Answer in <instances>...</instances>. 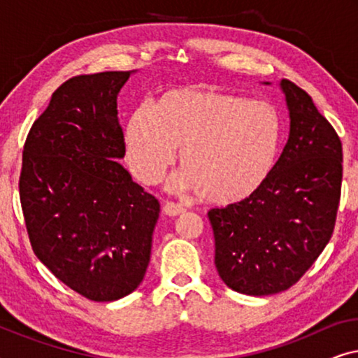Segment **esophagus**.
<instances>
[{"label": "esophagus", "instance_id": "1", "mask_svg": "<svg viewBox=\"0 0 358 358\" xmlns=\"http://www.w3.org/2000/svg\"><path fill=\"white\" fill-rule=\"evenodd\" d=\"M163 212L166 215H169V217H176V215H180L185 212L184 205L180 203H176V202H164L163 205Z\"/></svg>", "mask_w": 358, "mask_h": 358}]
</instances>
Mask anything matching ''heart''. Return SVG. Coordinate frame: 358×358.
<instances>
[{
	"label": "heart",
	"instance_id": "obj_1",
	"mask_svg": "<svg viewBox=\"0 0 358 358\" xmlns=\"http://www.w3.org/2000/svg\"><path fill=\"white\" fill-rule=\"evenodd\" d=\"M280 141V117L267 101L218 91L178 90L143 102L125 129L131 173L156 184L176 161L180 146L184 173L178 189L200 190L210 202H238L267 178Z\"/></svg>",
	"mask_w": 358,
	"mask_h": 358
}]
</instances>
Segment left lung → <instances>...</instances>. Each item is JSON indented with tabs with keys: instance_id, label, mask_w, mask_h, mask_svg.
<instances>
[{
	"instance_id": "8db88e82",
	"label": "left lung",
	"mask_w": 358,
	"mask_h": 358,
	"mask_svg": "<svg viewBox=\"0 0 358 358\" xmlns=\"http://www.w3.org/2000/svg\"><path fill=\"white\" fill-rule=\"evenodd\" d=\"M280 87L290 115L280 158L248 199L208 212L218 275L252 296L287 290L305 275L329 243L341 200L339 135L306 91L288 80Z\"/></svg>"
}]
</instances>
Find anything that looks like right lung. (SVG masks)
Returning <instances> with one entry per match:
<instances>
[{"label":"right lung","mask_w":358,"mask_h":358,"mask_svg":"<svg viewBox=\"0 0 358 358\" xmlns=\"http://www.w3.org/2000/svg\"><path fill=\"white\" fill-rule=\"evenodd\" d=\"M131 71L70 78L34 122L19 197L31 246L71 290L114 301L150 264L159 202L119 163L125 156L117 96Z\"/></svg>","instance_id":"right-lung-1"}]
</instances>
